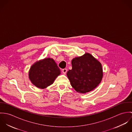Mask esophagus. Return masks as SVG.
<instances>
[{
  "instance_id": "1",
  "label": "esophagus",
  "mask_w": 132,
  "mask_h": 132,
  "mask_svg": "<svg viewBox=\"0 0 132 132\" xmlns=\"http://www.w3.org/2000/svg\"><path fill=\"white\" fill-rule=\"evenodd\" d=\"M62 71V73L64 74H65L67 73V69H63Z\"/></svg>"
}]
</instances>
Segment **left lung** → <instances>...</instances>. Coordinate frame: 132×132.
Returning <instances> with one entry per match:
<instances>
[{
  "instance_id": "8db88e82",
  "label": "left lung",
  "mask_w": 132,
  "mask_h": 132,
  "mask_svg": "<svg viewBox=\"0 0 132 132\" xmlns=\"http://www.w3.org/2000/svg\"><path fill=\"white\" fill-rule=\"evenodd\" d=\"M72 69L67 72L72 86L79 93L94 90L103 78L101 63L89 53L75 57L72 60Z\"/></svg>"
}]
</instances>
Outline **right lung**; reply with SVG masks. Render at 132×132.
Wrapping results in <instances>:
<instances>
[{
    "label": "right lung",
    "mask_w": 132,
    "mask_h": 132,
    "mask_svg": "<svg viewBox=\"0 0 132 132\" xmlns=\"http://www.w3.org/2000/svg\"><path fill=\"white\" fill-rule=\"evenodd\" d=\"M29 78L36 87L44 89L52 84L60 71L55 61L51 58L37 61L30 68Z\"/></svg>",
    "instance_id": "add662e5"
}]
</instances>
